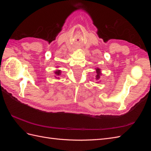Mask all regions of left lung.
<instances>
[{"label":"left lung","mask_w":151,"mask_h":151,"mask_svg":"<svg viewBox=\"0 0 151 151\" xmlns=\"http://www.w3.org/2000/svg\"><path fill=\"white\" fill-rule=\"evenodd\" d=\"M95 74H96L95 79H96V80L98 81V82H96V83H99V79H100V76H101L102 74L101 69H100L99 68H98V67L95 68Z\"/></svg>","instance_id":"obj_1"}]
</instances>
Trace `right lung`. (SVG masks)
Listing matches in <instances>:
<instances>
[{
    "instance_id": "1",
    "label": "right lung",
    "mask_w": 151,
    "mask_h": 151,
    "mask_svg": "<svg viewBox=\"0 0 151 151\" xmlns=\"http://www.w3.org/2000/svg\"><path fill=\"white\" fill-rule=\"evenodd\" d=\"M58 67H57V68ZM54 73H55V77L57 79H60V78H59V76L61 75L62 71L59 69H57L56 70H55Z\"/></svg>"
}]
</instances>
